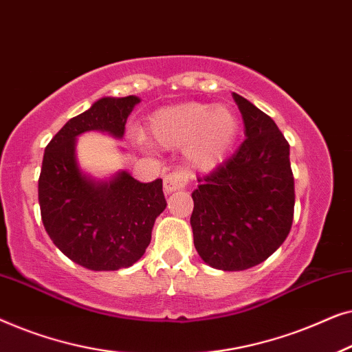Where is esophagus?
I'll return each mask as SVG.
<instances>
[{"instance_id":"esophagus-1","label":"esophagus","mask_w":352,"mask_h":352,"mask_svg":"<svg viewBox=\"0 0 352 352\" xmlns=\"http://www.w3.org/2000/svg\"><path fill=\"white\" fill-rule=\"evenodd\" d=\"M187 182H189V179H187L184 171H173L163 177V189H165V194H171V192L184 189V187H187Z\"/></svg>"}]
</instances>
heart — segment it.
Masks as SVG:
<instances>
[{
  "label": "heart",
  "instance_id": "b5f03b06",
  "mask_svg": "<svg viewBox=\"0 0 352 352\" xmlns=\"http://www.w3.org/2000/svg\"><path fill=\"white\" fill-rule=\"evenodd\" d=\"M240 131V120L228 105L189 102L175 105L151 118V138L160 147H187V158L199 170L218 166Z\"/></svg>",
  "mask_w": 352,
  "mask_h": 352
}]
</instances>
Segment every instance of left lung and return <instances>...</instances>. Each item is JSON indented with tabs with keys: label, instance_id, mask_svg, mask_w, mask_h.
Instances as JSON below:
<instances>
[{
	"label": "left lung",
	"instance_id": "obj_1",
	"mask_svg": "<svg viewBox=\"0 0 352 352\" xmlns=\"http://www.w3.org/2000/svg\"><path fill=\"white\" fill-rule=\"evenodd\" d=\"M245 124V141L229 160L199 176L192 192L194 245L221 271H243L266 261L290 234L295 181L290 146L274 120L232 94Z\"/></svg>",
	"mask_w": 352,
	"mask_h": 352
}]
</instances>
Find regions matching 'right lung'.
I'll return each mask as SVG.
<instances>
[{"label":"right lung","mask_w":352,"mask_h":352,"mask_svg":"<svg viewBox=\"0 0 352 352\" xmlns=\"http://www.w3.org/2000/svg\"><path fill=\"white\" fill-rule=\"evenodd\" d=\"M136 96L102 98L70 118L45 148L38 201L47 235L67 258L91 271L129 267L146 253L157 216L165 210L163 182H139L126 171L109 182L81 175L75 139L85 131L123 138Z\"/></svg>","instance_id":"obj_1"}]
</instances>
